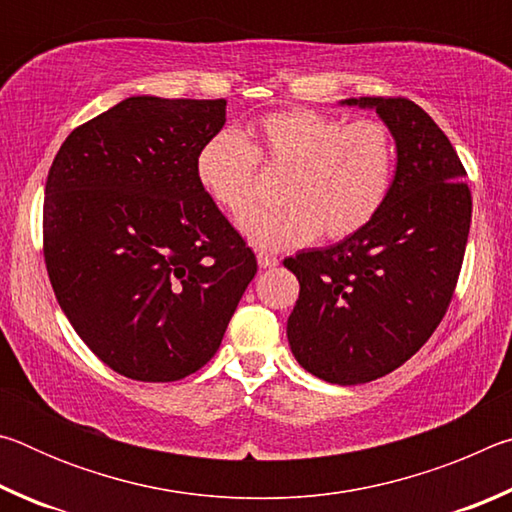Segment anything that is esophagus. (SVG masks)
<instances>
[{
  "mask_svg": "<svg viewBox=\"0 0 512 512\" xmlns=\"http://www.w3.org/2000/svg\"><path fill=\"white\" fill-rule=\"evenodd\" d=\"M257 264L259 268H275L277 266V257L268 255V253H259L257 255Z\"/></svg>",
  "mask_w": 512,
  "mask_h": 512,
  "instance_id": "esophagus-1",
  "label": "esophagus"
}]
</instances>
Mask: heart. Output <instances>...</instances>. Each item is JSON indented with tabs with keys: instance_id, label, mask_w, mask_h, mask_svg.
<instances>
[{
	"instance_id": "obj_1",
	"label": "heart",
	"mask_w": 512,
	"mask_h": 512,
	"mask_svg": "<svg viewBox=\"0 0 512 512\" xmlns=\"http://www.w3.org/2000/svg\"><path fill=\"white\" fill-rule=\"evenodd\" d=\"M257 160L289 176L287 210L257 214L244 225L248 241L268 253L307 246L320 232L332 241L357 235L375 219L391 192L395 146L379 121L320 115L307 108L280 110L237 131L214 133L198 149L196 180L235 223L257 207Z\"/></svg>"
}]
</instances>
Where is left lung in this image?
Here are the masks:
<instances>
[{"instance_id": "8db88e82", "label": "left lung", "mask_w": 512, "mask_h": 512, "mask_svg": "<svg viewBox=\"0 0 512 512\" xmlns=\"http://www.w3.org/2000/svg\"><path fill=\"white\" fill-rule=\"evenodd\" d=\"M391 131L397 167L379 214L357 235L284 259L300 282L287 336L302 368L329 384L379 379L443 320L472 221L465 169L436 121L409 99L359 97Z\"/></svg>"}]
</instances>
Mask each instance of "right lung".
I'll list each match as a JSON object with an SVG mask.
<instances>
[{
    "mask_svg": "<svg viewBox=\"0 0 512 512\" xmlns=\"http://www.w3.org/2000/svg\"><path fill=\"white\" fill-rule=\"evenodd\" d=\"M225 99L128 97L69 133L45 187V264L60 309L119 375L178 381L219 350L257 273L196 180Z\"/></svg>",
    "mask_w": 512,
    "mask_h": 512,
    "instance_id": "obj_1",
    "label": "right lung"
}]
</instances>
